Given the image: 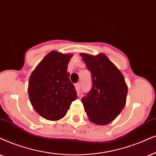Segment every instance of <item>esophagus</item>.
<instances>
[{
  "instance_id": "esophagus-1",
  "label": "esophagus",
  "mask_w": 156,
  "mask_h": 156,
  "mask_svg": "<svg viewBox=\"0 0 156 156\" xmlns=\"http://www.w3.org/2000/svg\"><path fill=\"white\" fill-rule=\"evenodd\" d=\"M75 87H76V91L78 92V94H79L80 92V84L78 83H76L75 85Z\"/></svg>"
}]
</instances>
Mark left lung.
<instances>
[{
    "mask_svg": "<svg viewBox=\"0 0 156 156\" xmlns=\"http://www.w3.org/2000/svg\"><path fill=\"white\" fill-rule=\"evenodd\" d=\"M91 73L92 85L81 101L93 123L105 125L114 120L126 104L127 86L123 75L104 54H80Z\"/></svg>",
    "mask_w": 156,
    "mask_h": 156,
    "instance_id": "8db88e82",
    "label": "left lung"
}]
</instances>
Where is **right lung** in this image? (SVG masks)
<instances>
[{"instance_id":"right-lung-1","label":"right lung","mask_w":156,"mask_h":156,"mask_svg":"<svg viewBox=\"0 0 156 156\" xmlns=\"http://www.w3.org/2000/svg\"><path fill=\"white\" fill-rule=\"evenodd\" d=\"M72 55L52 51L43 58L31 75L29 96L31 105L44 119L56 121L66 116L78 98L67 71Z\"/></svg>"}]
</instances>
